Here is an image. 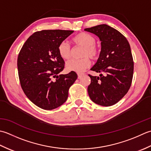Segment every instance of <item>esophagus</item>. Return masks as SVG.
<instances>
[{"label": "esophagus", "mask_w": 151, "mask_h": 151, "mask_svg": "<svg viewBox=\"0 0 151 151\" xmlns=\"http://www.w3.org/2000/svg\"><path fill=\"white\" fill-rule=\"evenodd\" d=\"M83 75H84V73H78V78L79 79H81L83 76Z\"/></svg>", "instance_id": "esophagus-1"}]
</instances>
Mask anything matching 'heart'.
<instances>
[{"label":"heart","mask_w":151,"mask_h":151,"mask_svg":"<svg viewBox=\"0 0 151 151\" xmlns=\"http://www.w3.org/2000/svg\"><path fill=\"white\" fill-rule=\"evenodd\" d=\"M72 42L76 45L84 47L81 57L79 59L69 60L66 64V68L69 72L81 73L91 65V60H96L99 57L100 51L96 46V39L93 36L86 32H80L72 38ZM60 57L64 60L69 59L71 57V48L66 42H61L58 47Z\"/></svg>","instance_id":"b5f03b06"}]
</instances>
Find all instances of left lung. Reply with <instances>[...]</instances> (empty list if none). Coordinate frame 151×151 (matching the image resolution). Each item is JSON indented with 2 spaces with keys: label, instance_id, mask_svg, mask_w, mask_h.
<instances>
[{
  "label": "left lung",
  "instance_id": "obj_1",
  "mask_svg": "<svg viewBox=\"0 0 151 151\" xmlns=\"http://www.w3.org/2000/svg\"><path fill=\"white\" fill-rule=\"evenodd\" d=\"M101 41V52L96 63L91 69L101 73L91 78L88 93L92 101L102 106L117 103L128 93L134 73V61L130 44L117 30L106 24L85 29Z\"/></svg>",
  "mask_w": 151,
  "mask_h": 151
}]
</instances>
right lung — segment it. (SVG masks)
I'll list each match as a JSON object with an SVG mask.
<instances>
[{
	"mask_svg": "<svg viewBox=\"0 0 151 151\" xmlns=\"http://www.w3.org/2000/svg\"><path fill=\"white\" fill-rule=\"evenodd\" d=\"M73 30H42L30 36L17 58L20 84L27 97L40 108L51 110L66 101L75 72L59 74L64 68L58 47Z\"/></svg>",
	"mask_w": 151,
	"mask_h": 151,
	"instance_id": "obj_1",
	"label": "right lung"
}]
</instances>
